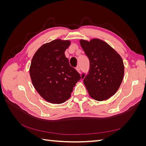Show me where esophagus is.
<instances>
[{"label":"esophagus","instance_id":"obj_1","mask_svg":"<svg viewBox=\"0 0 146 146\" xmlns=\"http://www.w3.org/2000/svg\"><path fill=\"white\" fill-rule=\"evenodd\" d=\"M76 69H77V71H78L79 73H80L81 70H80V67H79L78 66H77V67H76Z\"/></svg>","mask_w":146,"mask_h":146}]
</instances>
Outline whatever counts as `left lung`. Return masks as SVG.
Listing matches in <instances>:
<instances>
[{"mask_svg": "<svg viewBox=\"0 0 146 146\" xmlns=\"http://www.w3.org/2000/svg\"><path fill=\"white\" fill-rule=\"evenodd\" d=\"M80 42L90 60L88 73L82 74L88 93L96 100H107L116 93L122 83L124 74L122 59L100 39L80 40Z\"/></svg>", "mask_w": 146, "mask_h": 146, "instance_id": "left-lung-1", "label": "left lung"}]
</instances>
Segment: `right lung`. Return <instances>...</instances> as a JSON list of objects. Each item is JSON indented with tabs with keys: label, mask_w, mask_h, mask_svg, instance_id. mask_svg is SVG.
Segmentation results:
<instances>
[{
	"label": "right lung",
	"mask_w": 146,
	"mask_h": 146,
	"mask_svg": "<svg viewBox=\"0 0 146 146\" xmlns=\"http://www.w3.org/2000/svg\"><path fill=\"white\" fill-rule=\"evenodd\" d=\"M70 44L69 41L59 39L46 43L36 52L31 62L30 75L33 85L50 103L59 104L68 100L73 87L81 78L64 55Z\"/></svg>",
	"instance_id": "add662e5"
}]
</instances>
